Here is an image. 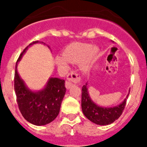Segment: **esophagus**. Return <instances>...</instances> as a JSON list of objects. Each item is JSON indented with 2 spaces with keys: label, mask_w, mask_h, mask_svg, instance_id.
<instances>
[{
  "label": "esophagus",
  "mask_w": 147,
  "mask_h": 147,
  "mask_svg": "<svg viewBox=\"0 0 147 147\" xmlns=\"http://www.w3.org/2000/svg\"><path fill=\"white\" fill-rule=\"evenodd\" d=\"M80 80L81 78H80V74L74 72L70 73L69 74L67 75V80L65 82V87L67 89H70L74 83L80 82Z\"/></svg>",
  "instance_id": "esophagus-1"
}]
</instances>
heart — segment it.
Returning <instances> with one entry per match:
<instances>
[{"mask_svg":"<svg viewBox=\"0 0 147 147\" xmlns=\"http://www.w3.org/2000/svg\"><path fill=\"white\" fill-rule=\"evenodd\" d=\"M98 49L93 47V45L88 43L76 42L72 43L65 48L63 51V56H58L55 59L56 64L58 67L67 68L68 62L75 64H80L86 59L82 65V70L88 71L97 53Z\"/></svg>","mask_w":147,"mask_h":147,"instance_id":"b5f03b06","label":"heart"}]
</instances>
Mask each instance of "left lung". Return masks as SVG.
Returning <instances> with one entry per match:
<instances>
[{
  "label": "left lung",
  "instance_id": "obj_1",
  "mask_svg": "<svg viewBox=\"0 0 147 147\" xmlns=\"http://www.w3.org/2000/svg\"><path fill=\"white\" fill-rule=\"evenodd\" d=\"M127 97L119 105L114 107H101L95 103L90 97L88 83L82 88V110L87 119L98 125H108L117 120L125 107Z\"/></svg>",
  "mask_w": 147,
  "mask_h": 147
}]
</instances>
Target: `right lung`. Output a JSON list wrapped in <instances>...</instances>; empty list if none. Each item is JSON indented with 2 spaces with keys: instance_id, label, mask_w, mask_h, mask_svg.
<instances>
[{
  "instance_id": "obj_1",
  "label": "right lung",
  "mask_w": 147,
  "mask_h": 147,
  "mask_svg": "<svg viewBox=\"0 0 147 147\" xmlns=\"http://www.w3.org/2000/svg\"><path fill=\"white\" fill-rule=\"evenodd\" d=\"M39 42L45 44L39 41L30 43L18 58L15 65L14 86L18 107L22 115L31 124L42 126L49 124L57 118L65 94L66 88L64 80L51 77L42 90L34 91L27 87L18 74V64L23 55L28 47Z\"/></svg>"
}]
</instances>
